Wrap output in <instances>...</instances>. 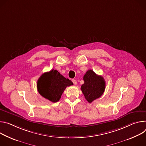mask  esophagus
I'll use <instances>...</instances> for the list:
<instances>
[{
    "label": "esophagus",
    "mask_w": 146,
    "mask_h": 146,
    "mask_svg": "<svg viewBox=\"0 0 146 146\" xmlns=\"http://www.w3.org/2000/svg\"><path fill=\"white\" fill-rule=\"evenodd\" d=\"M72 81L73 84H74V85H76V84H77V82H76V80H75V79H72Z\"/></svg>",
    "instance_id": "34e87169"
}]
</instances>
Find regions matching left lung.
<instances>
[{
    "label": "left lung",
    "instance_id": "1",
    "mask_svg": "<svg viewBox=\"0 0 146 146\" xmlns=\"http://www.w3.org/2000/svg\"><path fill=\"white\" fill-rule=\"evenodd\" d=\"M84 84L81 89L85 98L89 103H92L103 94L106 82L103 76L98 75L93 70H88L84 76Z\"/></svg>",
    "mask_w": 146,
    "mask_h": 146
}]
</instances>
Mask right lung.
Here are the masks:
<instances>
[{"label": "right lung", "mask_w": 146, "mask_h": 146, "mask_svg": "<svg viewBox=\"0 0 146 146\" xmlns=\"http://www.w3.org/2000/svg\"><path fill=\"white\" fill-rule=\"evenodd\" d=\"M73 83L57 70H52L43 74L38 79L37 89L44 98L53 103L59 101L64 90Z\"/></svg>", "instance_id": "right-lung-1"}]
</instances>
